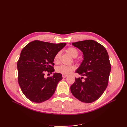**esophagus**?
<instances>
[{
    "mask_svg": "<svg viewBox=\"0 0 127 127\" xmlns=\"http://www.w3.org/2000/svg\"><path fill=\"white\" fill-rule=\"evenodd\" d=\"M67 77V75H63V78H66Z\"/></svg>",
    "mask_w": 127,
    "mask_h": 127,
    "instance_id": "1",
    "label": "esophagus"
}]
</instances>
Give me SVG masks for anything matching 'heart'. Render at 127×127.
I'll use <instances>...</instances> for the list:
<instances>
[{
    "mask_svg": "<svg viewBox=\"0 0 127 127\" xmlns=\"http://www.w3.org/2000/svg\"><path fill=\"white\" fill-rule=\"evenodd\" d=\"M67 52L69 54L71 57L76 58L79 55V52L77 49L74 47H69L67 49ZM61 55L60 51L58 52L55 55L54 57V59H53V61H54L55 63L58 64L59 59ZM75 61H77L76 60H75ZM75 69V67L74 65H69V66H66V65H60L59 66H58L56 68V72L60 73L63 75H67L69 74L73 70H74Z\"/></svg>",
    "mask_w": 127,
    "mask_h": 127,
    "instance_id": "obj_1",
    "label": "heart"
}]
</instances>
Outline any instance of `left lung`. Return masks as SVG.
Returning a JSON list of instances; mask_svg holds the SVG:
<instances>
[{"label":"left lung","mask_w":127,"mask_h":127,"mask_svg":"<svg viewBox=\"0 0 127 127\" xmlns=\"http://www.w3.org/2000/svg\"><path fill=\"white\" fill-rule=\"evenodd\" d=\"M83 53L84 60L76 72L85 76L75 78L70 87L72 95L84 103H92L100 97L106 88L111 69L109 55L106 49L94 40L72 43Z\"/></svg>","instance_id":"left-lung-1"}]
</instances>
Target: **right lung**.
<instances>
[{
	"label": "right lung",
	"instance_id": "add662e5",
	"mask_svg": "<svg viewBox=\"0 0 127 127\" xmlns=\"http://www.w3.org/2000/svg\"><path fill=\"white\" fill-rule=\"evenodd\" d=\"M66 45L36 40L22 49L17 64L18 82L23 93L31 101L43 102L54 94L62 75L54 73L45 78L44 74L54 71V57Z\"/></svg>",
	"mask_w": 127,
	"mask_h": 127
}]
</instances>
